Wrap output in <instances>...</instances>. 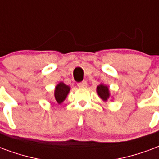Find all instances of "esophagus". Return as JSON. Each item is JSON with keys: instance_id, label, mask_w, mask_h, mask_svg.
I'll list each match as a JSON object with an SVG mask.
<instances>
[{"instance_id": "34e87169", "label": "esophagus", "mask_w": 159, "mask_h": 159, "mask_svg": "<svg viewBox=\"0 0 159 159\" xmlns=\"http://www.w3.org/2000/svg\"><path fill=\"white\" fill-rule=\"evenodd\" d=\"M77 86H78L79 88H83V89H84V88H87V86H88V83H87L86 81H83V82H81V83H78V84H77Z\"/></svg>"}]
</instances>
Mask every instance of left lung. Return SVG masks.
I'll use <instances>...</instances> for the list:
<instances>
[{"mask_svg":"<svg viewBox=\"0 0 159 159\" xmlns=\"http://www.w3.org/2000/svg\"><path fill=\"white\" fill-rule=\"evenodd\" d=\"M97 93L101 99L104 102H106L110 98V92H109V87L103 83H101L97 87Z\"/></svg>","mask_w":159,"mask_h":159,"instance_id":"8db88e82","label":"left lung"}]
</instances>
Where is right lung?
<instances>
[{
    "label": "right lung",
    "mask_w": 159,
    "mask_h": 159,
    "mask_svg": "<svg viewBox=\"0 0 159 159\" xmlns=\"http://www.w3.org/2000/svg\"><path fill=\"white\" fill-rule=\"evenodd\" d=\"M70 90V88L69 86L66 85L64 83H59L56 86L55 92H54V98L56 103L61 104L65 101V99L67 97L68 93Z\"/></svg>",
    "instance_id": "obj_1"
}]
</instances>
